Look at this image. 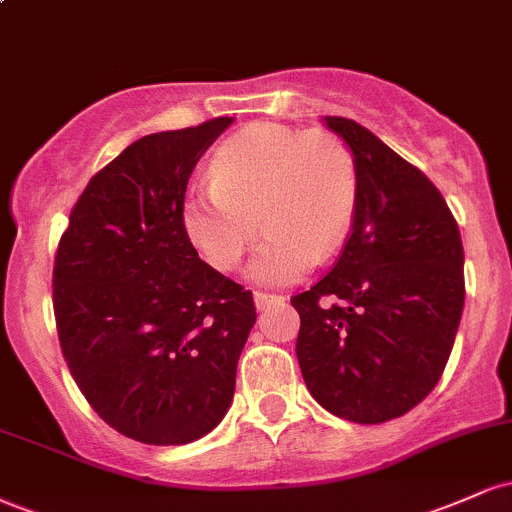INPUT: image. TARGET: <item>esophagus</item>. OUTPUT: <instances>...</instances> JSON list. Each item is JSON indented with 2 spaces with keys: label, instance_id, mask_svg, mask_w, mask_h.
Wrapping results in <instances>:
<instances>
[{
  "label": "esophagus",
  "instance_id": "obj_1",
  "mask_svg": "<svg viewBox=\"0 0 512 512\" xmlns=\"http://www.w3.org/2000/svg\"><path fill=\"white\" fill-rule=\"evenodd\" d=\"M284 301V296H276V293H264V291H255V305L257 310H264L269 308L272 303H281Z\"/></svg>",
  "mask_w": 512,
  "mask_h": 512
}]
</instances>
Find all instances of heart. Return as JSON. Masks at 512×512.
<instances>
[{
    "label": "heart",
    "instance_id": "b5f03b06",
    "mask_svg": "<svg viewBox=\"0 0 512 512\" xmlns=\"http://www.w3.org/2000/svg\"><path fill=\"white\" fill-rule=\"evenodd\" d=\"M207 187L187 195L182 226L211 267L228 272L262 226L267 238L250 264L262 284H293L330 257L354 221L358 163L330 132L255 122L219 146Z\"/></svg>",
    "mask_w": 512,
    "mask_h": 512
}]
</instances>
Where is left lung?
Listing matches in <instances>:
<instances>
[{
    "instance_id": "left-lung-1",
    "label": "left lung",
    "mask_w": 512,
    "mask_h": 512,
    "mask_svg": "<svg viewBox=\"0 0 512 512\" xmlns=\"http://www.w3.org/2000/svg\"><path fill=\"white\" fill-rule=\"evenodd\" d=\"M325 125L358 163L354 223L332 272L291 305L310 395L354 424L407 414L436 387L464 305L460 228L438 187L346 117Z\"/></svg>"
}]
</instances>
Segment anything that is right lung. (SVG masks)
I'll list each match as a JSON object with an SVG mask.
<instances>
[{
	"instance_id": "add662e5",
	"label": "right lung",
	"mask_w": 512,
	"mask_h": 512,
	"mask_svg": "<svg viewBox=\"0 0 512 512\" xmlns=\"http://www.w3.org/2000/svg\"><path fill=\"white\" fill-rule=\"evenodd\" d=\"M233 117L129 144L88 180L57 245L52 305L93 411L146 445H185L226 416L255 325L252 293L199 260L187 180Z\"/></svg>"
}]
</instances>
